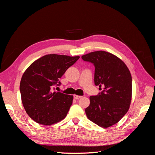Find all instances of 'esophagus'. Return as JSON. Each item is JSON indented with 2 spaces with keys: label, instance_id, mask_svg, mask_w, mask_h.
<instances>
[{
  "label": "esophagus",
  "instance_id": "esophagus-1",
  "mask_svg": "<svg viewBox=\"0 0 155 155\" xmlns=\"http://www.w3.org/2000/svg\"><path fill=\"white\" fill-rule=\"evenodd\" d=\"M74 97L75 100H79V98L81 97V96H78V95L75 94V95H74Z\"/></svg>",
  "mask_w": 155,
  "mask_h": 155
}]
</instances>
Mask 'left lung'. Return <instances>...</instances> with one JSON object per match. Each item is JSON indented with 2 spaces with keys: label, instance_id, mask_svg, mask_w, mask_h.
Returning <instances> with one entry per match:
<instances>
[{
  "label": "left lung",
  "instance_id": "1",
  "mask_svg": "<svg viewBox=\"0 0 155 155\" xmlns=\"http://www.w3.org/2000/svg\"><path fill=\"white\" fill-rule=\"evenodd\" d=\"M94 64V83L103 91L90 96L85 109L92 122L108 128L117 124L129 109L132 98V77L122 60L105 51H96L81 56ZM103 88L102 89V88Z\"/></svg>",
  "mask_w": 155,
  "mask_h": 155
}]
</instances>
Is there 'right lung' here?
Segmentation results:
<instances>
[{
  "label": "right lung",
  "mask_w": 155,
  "mask_h": 155,
  "mask_svg": "<svg viewBox=\"0 0 155 155\" xmlns=\"http://www.w3.org/2000/svg\"><path fill=\"white\" fill-rule=\"evenodd\" d=\"M79 56L51 54L33 62L23 74L20 91L23 107L35 122L51 125L67 116L73 96L53 91L59 79ZM59 84H58V83Z\"/></svg>",
  "instance_id": "1"
}]
</instances>
